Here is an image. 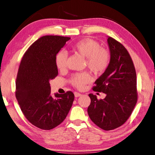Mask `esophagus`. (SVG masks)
I'll list each match as a JSON object with an SVG mask.
<instances>
[{
    "label": "esophagus",
    "mask_w": 155,
    "mask_h": 155,
    "mask_svg": "<svg viewBox=\"0 0 155 155\" xmlns=\"http://www.w3.org/2000/svg\"><path fill=\"white\" fill-rule=\"evenodd\" d=\"M74 94H75V97H80L81 95H82V94L78 93V92H75Z\"/></svg>",
    "instance_id": "1"
}]
</instances>
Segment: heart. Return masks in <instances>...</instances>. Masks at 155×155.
<instances>
[{
  "instance_id": "1",
  "label": "heart",
  "mask_w": 155,
  "mask_h": 155,
  "mask_svg": "<svg viewBox=\"0 0 155 155\" xmlns=\"http://www.w3.org/2000/svg\"><path fill=\"white\" fill-rule=\"evenodd\" d=\"M71 49L74 52L86 58L87 67L95 74H101L109 66L110 58L109 52L106 49L101 48L99 43L92 39L85 38L80 40L73 45ZM67 59V53L64 51L56 54L55 61L58 70L63 71L66 68ZM91 80V77L85 72L73 75L70 82L73 86L78 89H83Z\"/></svg>"
}]
</instances>
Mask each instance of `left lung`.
Listing matches in <instances>:
<instances>
[{
    "label": "left lung",
    "mask_w": 155,
    "mask_h": 155,
    "mask_svg": "<svg viewBox=\"0 0 155 155\" xmlns=\"http://www.w3.org/2000/svg\"><path fill=\"white\" fill-rule=\"evenodd\" d=\"M110 59L109 66L95 82L93 91L106 94L98 100L90 94L87 112L91 119L100 128L110 131L120 127L131 116L137 101L136 73L131 57L126 48L108 37Z\"/></svg>",
    "instance_id": "1"
}]
</instances>
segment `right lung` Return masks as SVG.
Wrapping results in <instances>:
<instances>
[{
	"instance_id": "1",
	"label": "right lung",
	"mask_w": 155,
	"mask_h": 155,
	"mask_svg": "<svg viewBox=\"0 0 155 155\" xmlns=\"http://www.w3.org/2000/svg\"><path fill=\"white\" fill-rule=\"evenodd\" d=\"M69 37L44 36L32 43L21 60L15 82V97L30 123L44 130L60 124L66 118L74 94L68 91L51 95L50 80L58 75L56 56Z\"/></svg>"
}]
</instances>
